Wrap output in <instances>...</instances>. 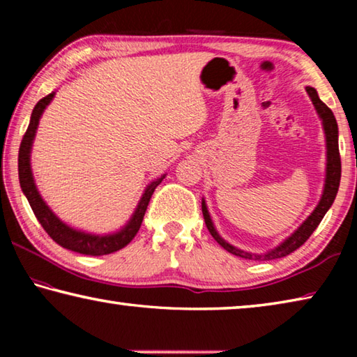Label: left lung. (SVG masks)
<instances>
[{
	"label": "left lung",
	"instance_id": "obj_1",
	"mask_svg": "<svg viewBox=\"0 0 357 357\" xmlns=\"http://www.w3.org/2000/svg\"><path fill=\"white\" fill-rule=\"evenodd\" d=\"M305 91L312 99V104L315 107L319 119H321L324 138H326V176H324V187H323L321 198H319L317 208L313 209L312 214L301 223L298 229H294V231L289 234L285 241H282V243L277 247H274V249H271L264 253H250V252L241 250L238 247L227 243V241L223 239L219 234V231L215 229L214 222L209 215L206 202H204L203 198L202 211H203L204 223H206L209 233L213 234V238L223 247V249L229 253H233V255L245 258V259H258V261H268V259H275V258L289 255V253L294 252L296 249H299V247L310 238V234L315 231L317 227L319 225V222L323 220L324 214L328 213L329 208L332 206V203L335 200L338 185H340V176H342L340 153H338V126L331 108L318 98L317 89L312 86H305Z\"/></svg>",
	"mask_w": 357,
	"mask_h": 357
}]
</instances>
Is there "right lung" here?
Segmentation results:
<instances>
[{
    "instance_id": "add662e5",
    "label": "right lung",
    "mask_w": 357,
    "mask_h": 357,
    "mask_svg": "<svg viewBox=\"0 0 357 357\" xmlns=\"http://www.w3.org/2000/svg\"><path fill=\"white\" fill-rule=\"evenodd\" d=\"M55 94H56L55 91H52L50 94L45 96L44 99H40L38 104H36L34 110L31 113V119H29V126L26 129V134L23 135L20 151H19L20 187L23 193H25V197L28 198L29 206H31L34 215L38 217L42 228L45 229L48 236L55 241L56 244H59L68 250L82 253V255H93V257L108 255V253L121 250L135 238V234L142 227L143 217H144V213H146L151 195H153L155 187L164 181L167 174H162L160 178L151 181V183L146 185V189H144L140 202H138L137 208L134 211V214H132L129 222L126 223L123 228L118 229V231L108 233V234H94V233L83 231V229H77L74 227L68 225L66 222H63L44 202V198L40 197L38 187H36L33 170H31V149H33L36 132H38V126H39L42 113L45 112L47 105L53 100Z\"/></svg>"
}]
</instances>
